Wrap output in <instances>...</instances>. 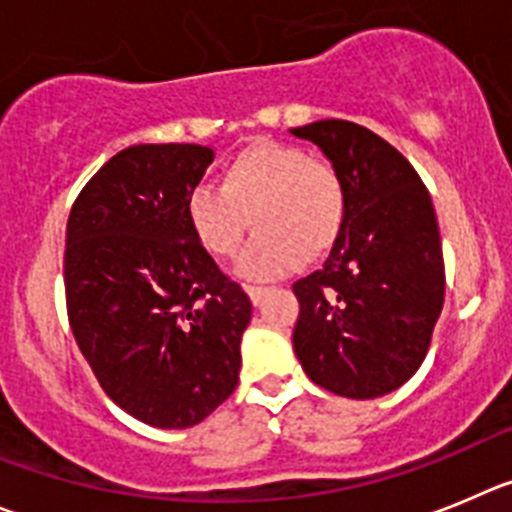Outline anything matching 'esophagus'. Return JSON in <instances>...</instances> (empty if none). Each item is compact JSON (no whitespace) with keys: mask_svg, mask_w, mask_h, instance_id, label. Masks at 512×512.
Wrapping results in <instances>:
<instances>
[{"mask_svg":"<svg viewBox=\"0 0 512 512\" xmlns=\"http://www.w3.org/2000/svg\"><path fill=\"white\" fill-rule=\"evenodd\" d=\"M267 293V288H262V285H247V296H250V301L255 303H260L262 301V296H265Z\"/></svg>","mask_w":512,"mask_h":512,"instance_id":"obj_1","label":"esophagus"}]
</instances>
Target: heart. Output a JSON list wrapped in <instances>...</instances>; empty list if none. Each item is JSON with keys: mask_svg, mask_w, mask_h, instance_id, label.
Instances as JSON below:
<instances>
[{"mask_svg": "<svg viewBox=\"0 0 512 512\" xmlns=\"http://www.w3.org/2000/svg\"><path fill=\"white\" fill-rule=\"evenodd\" d=\"M186 222L206 255L224 260L252 227L237 273L262 280L319 260L347 222V186L329 160L290 142L255 140L224 163L219 188L188 193Z\"/></svg>", "mask_w": 512, "mask_h": 512, "instance_id": "1", "label": "heart"}]
</instances>
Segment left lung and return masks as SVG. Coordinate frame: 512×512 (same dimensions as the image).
Here are the masks:
<instances>
[{
	"mask_svg": "<svg viewBox=\"0 0 512 512\" xmlns=\"http://www.w3.org/2000/svg\"><path fill=\"white\" fill-rule=\"evenodd\" d=\"M313 142L347 186V222L324 267L293 285V349L329 393L370 400L421 367L444 306L434 204L390 142L347 119L290 130Z\"/></svg>",
	"mask_w": 512,
	"mask_h": 512,
	"instance_id": "1",
	"label": "left lung"
}]
</instances>
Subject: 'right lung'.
I'll return each mask as SVG.
<instances>
[{
  "instance_id": "add662e5",
  "label": "right lung",
  "mask_w": 512,
  "mask_h": 512,
  "mask_svg": "<svg viewBox=\"0 0 512 512\" xmlns=\"http://www.w3.org/2000/svg\"><path fill=\"white\" fill-rule=\"evenodd\" d=\"M214 150L132 145L78 193L66 229L73 336L114 403L155 428H191L234 393L247 293L186 222Z\"/></svg>"
}]
</instances>
